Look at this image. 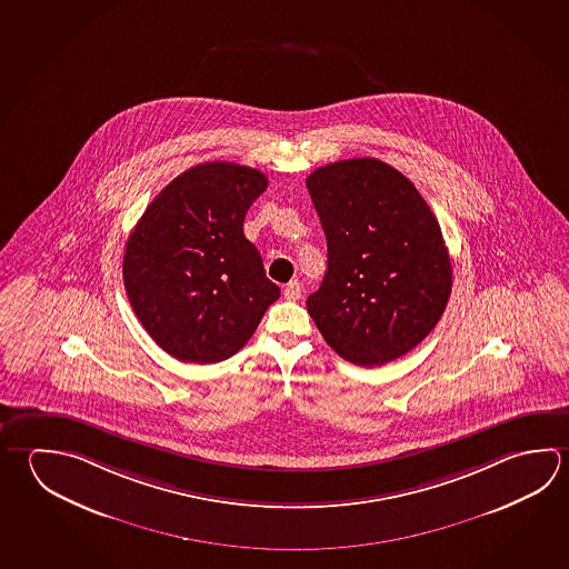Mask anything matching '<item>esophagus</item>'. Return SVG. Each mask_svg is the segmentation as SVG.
I'll list each match as a JSON object with an SVG mask.
<instances>
[{"label": "esophagus", "instance_id": "obj_1", "mask_svg": "<svg viewBox=\"0 0 569 569\" xmlns=\"http://www.w3.org/2000/svg\"><path fill=\"white\" fill-rule=\"evenodd\" d=\"M283 298L289 299V301H298L301 298V283L289 281L288 286L283 288Z\"/></svg>", "mask_w": 569, "mask_h": 569}]
</instances>
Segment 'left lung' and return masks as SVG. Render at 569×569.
I'll list each match as a JSON object with an SVG mask.
<instances>
[{"label":"left lung","mask_w":569,"mask_h":569,"mask_svg":"<svg viewBox=\"0 0 569 569\" xmlns=\"http://www.w3.org/2000/svg\"><path fill=\"white\" fill-rule=\"evenodd\" d=\"M328 240V271L308 298L329 348L363 368L416 348L451 293V261L436 216L416 186L376 158L309 173Z\"/></svg>","instance_id":"1"}]
</instances>
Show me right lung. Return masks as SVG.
<instances>
[{"instance_id": "obj_1", "label": "right lung", "mask_w": 569, "mask_h": 569, "mask_svg": "<svg viewBox=\"0 0 569 569\" xmlns=\"http://www.w3.org/2000/svg\"><path fill=\"white\" fill-rule=\"evenodd\" d=\"M266 188L260 170L200 163L170 181L131 231L123 286L141 326L171 358H231L280 298L243 236L246 213Z\"/></svg>"}]
</instances>
